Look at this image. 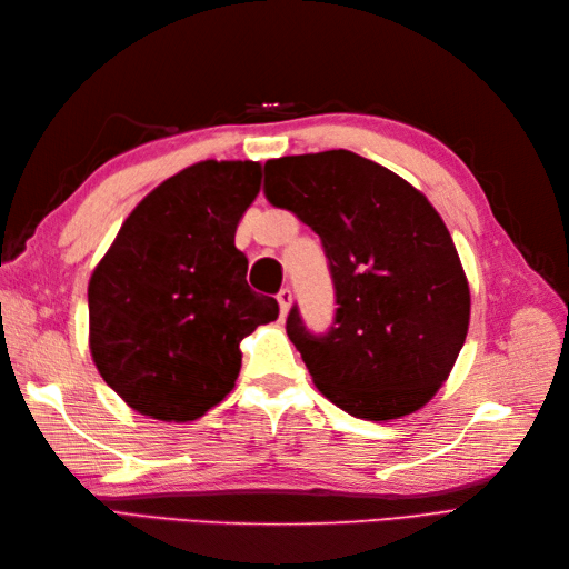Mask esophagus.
Here are the masks:
<instances>
[{
    "instance_id": "obj_1",
    "label": "esophagus",
    "mask_w": 569,
    "mask_h": 569,
    "mask_svg": "<svg viewBox=\"0 0 569 569\" xmlns=\"http://www.w3.org/2000/svg\"><path fill=\"white\" fill-rule=\"evenodd\" d=\"M276 300H279V305H281V315L286 317L288 315V310H290V305H293V293H290V288H283L279 296H276Z\"/></svg>"
}]
</instances>
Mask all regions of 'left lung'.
Wrapping results in <instances>:
<instances>
[{
  "label": "left lung",
  "instance_id": "1",
  "mask_svg": "<svg viewBox=\"0 0 569 569\" xmlns=\"http://www.w3.org/2000/svg\"><path fill=\"white\" fill-rule=\"evenodd\" d=\"M267 197L322 238L337 288L327 337L286 331L315 387L366 420L416 413L455 368L471 290L455 240L423 192L375 160L333 149L273 158Z\"/></svg>",
  "mask_w": 569,
  "mask_h": 569
}]
</instances>
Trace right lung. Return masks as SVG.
Masks as SVG:
<instances>
[{
    "mask_svg": "<svg viewBox=\"0 0 569 569\" xmlns=\"http://www.w3.org/2000/svg\"><path fill=\"white\" fill-rule=\"evenodd\" d=\"M261 187L257 160H201L124 218L89 279L100 377L146 418L197 420L240 375V341L279 317L247 286L236 230Z\"/></svg>",
    "mask_w": 569,
    "mask_h": 569,
    "instance_id": "right-lung-1",
    "label": "right lung"
}]
</instances>
